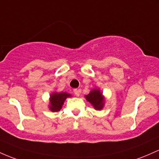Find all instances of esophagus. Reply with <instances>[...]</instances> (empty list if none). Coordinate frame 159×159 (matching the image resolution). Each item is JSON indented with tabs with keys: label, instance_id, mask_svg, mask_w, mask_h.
<instances>
[{
	"label": "esophagus",
	"instance_id": "obj_1",
	"mask_svg": "<svg viewBox=\"0 0 159 159\" xmlns=\"http://www.w3.org/2000/svg\"><path fill=\"white\" fill-rule=\"evenodd\" d=\"M80 91L79 90V89H74V93L75 94V95L77 96V97H79L80 96Z\"/></svg>",
	"mask_w": 159,
	"mask_h": 159
}]
</instances>
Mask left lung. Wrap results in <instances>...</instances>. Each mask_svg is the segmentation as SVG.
<instances>
[{"instance_id": "8db88e82", "label": "left lung", "mask_w": 159, "mask_h": 159, "mask_svg": "<svg viewBox=\"0 0 159 159\" xmlns=\"http://www.w3.org/2000/svg\"><path fill=\"white\" fill-rule=\"evenodd\" d=\"M85 98L96 110H101L104 107L106 99L99 89H92L89 94L85 95Z\"/></svg>"}]
</instances>
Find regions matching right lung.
<instances>
[{"label": "right lung", "instance_id": "1", "mask_svg": "<svg viewBox=\"0 0 159 159\" xmlns=\"http://www.w3.org/2000/svg\"><path fill=\"white\" fill-rule=\"evenodd\" d=\"M70 97L71 94L67 92H52L49 97V109L52 112L59 111L62 108L65 100Z\"/></svg>", "mask_w": 159, "mask_h": 159}]
</instances>
